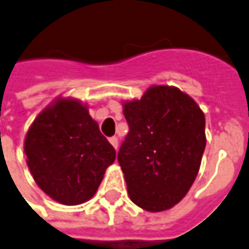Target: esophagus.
<instances>
[{"instance_id": "esophagus-1", "label": "esophagus", "mask_w": 249, "mask_h": 249, "mask_svg": "<svg viewBox=\"0 0 249 249\" xmlns=\"http://www.w3.org/2000/svg\"><path fill=\"white\" fill-rule=\"evenodd\" d=\"M109 142L112 143V146H113L115 149L119 148V139H117V137H115V136H113V137H110Z\"/></svg>"}]
</instances>
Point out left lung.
Listing matches in <instances>:
<instances>
[{
    "mask_svg": "<svg viewBox=\"0 0 249 249\" xmlns=\"http://www.w3.org/2000/svg\"><path fill=\"white\" fill-rule=\"evenodd\" d=\"M129 132L117 160L133 203L163 211L187 194L206 148L203 112L176 87L149 88L124 104Z\"/></svg>",
    "mask_w": 249,
    "mask_h": 249,
    "instance_id": "left-lung-1",
    "label": "left lung"
}]
</instances>
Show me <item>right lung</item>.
<instances>
[{"instance_id": "obj_1", "label": "right lung", "mask_w": 249, "mask_h": 249, "mask_svg": "<svg viewBox=\"0 0 249 249\" xmlns=\"http://www.w3.org/2000/svg\"><path fill=\"white\" fill-rule=\"evenodd\" d=\"M25 153L36 185L68 206L92 198L116 158L87 108L71 99H59L34 120Z\"/></svg>"}]
</instances>
